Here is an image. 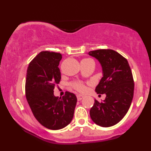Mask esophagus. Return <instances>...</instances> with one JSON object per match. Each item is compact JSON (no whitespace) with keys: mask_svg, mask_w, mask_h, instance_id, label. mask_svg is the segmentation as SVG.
<instances>
[{"mask_svg":"<svg viewBox=\"0 0 151 151\" xmlns=\"http://www.w3.org/2000/svg\"><path fill=\"white\" fill-rule=\"evenodd\" d=\"M77 98L78 101H81V100L84 98V96H82V95H81V94H77Z\"/></svg>","mask_w":151,"mask_h":151,"instance_id":"34e87169","label":"esophagus"}]
</instances>
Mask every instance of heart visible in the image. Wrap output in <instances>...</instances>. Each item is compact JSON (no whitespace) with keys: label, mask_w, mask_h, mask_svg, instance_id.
I'll return each mask as SVG.
<instances>
[{"label":"heart","mask_w":151,"mask_h":151,"mask_svg":"<svg viewBox=\"0 0 151 151\" xmlns=\"http://www.w3.org/2000/svg\"><path fill=\"white\" fill-rule=\"evenodd\" d=\"M72 86H73L74 89H76L79 91H82L85 89V86H84V84H83L82 82H81V81H75V82H74L73 84H72Z\"/></svg>","instance_id":"b5f03b06"}]
</instances>
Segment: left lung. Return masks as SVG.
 Instances as JSON below:
<instances>
[{
  "label": "left lung",
  "instance_id": "1",
  "mask_svg": "<svg viewBox=\"0 0 151 151\" xmlns=\"http://www.w3.org/2000/svg\"><path fill=\"white\" fill-rule=\"evenodd\" d=\"M98 60L103 77L96 86L97 93H105L102 102L95 100L90 109L91 120L101 127L114 126L123 119L131 106L134 82L127 60L112 50H97L89 52Z\"/></svg>",
  "mask_w": 151,
  "mask_h": 151
}]
</instances>
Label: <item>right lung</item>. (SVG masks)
<instances>
[{
	"label": "right lung",
	"mask_w": 151,
	"mask_h": 151,
	"mask_svg": "<svg viewBox=\"0 0 151 151\" xmlns=\"http://www.w3.org/2000/svg\"><path fill=\"white\" fill-rule=\"evenodd\" d=\"M60 53L43 51L29 64L25 81V95L34 116L43 126L59 130L70 124L77 104V96L67 91L62 98L54 95L61 79L58 66Z\"/></svg>",
	"instance_id": "obj_1"
}]
</instances>
